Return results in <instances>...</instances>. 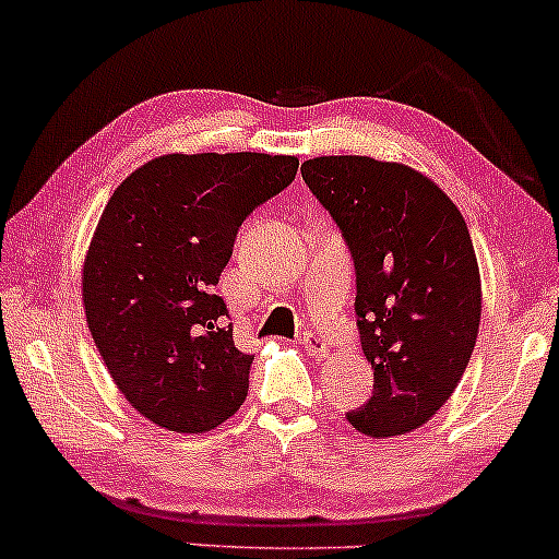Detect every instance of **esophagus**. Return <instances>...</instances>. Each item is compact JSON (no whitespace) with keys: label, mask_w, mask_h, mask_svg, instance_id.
<instances>
[{"label":"esophagus","mask_w":559,"mask_h":559,"mask_svg":"<svg viewBox=\"0 0 559 559\" xmlns=\"http://www.w3.org/2000/svg\"><path fill=\"white\" fill-rule=\"evenodd\" d=\"M301 345H304V348H307L309 353H312V356H317V358H322L324 353H328V348H330L328 337H324L322 332H314V330H307V332H304Z\"/></svg>","instance_id":"34e87169"}]
</instances>
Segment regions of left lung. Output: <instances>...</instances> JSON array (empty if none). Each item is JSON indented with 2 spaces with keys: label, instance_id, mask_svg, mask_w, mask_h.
I'll return each instance as SVG.
<instances>
[{
  "label": "left lung",
  "instance_id": "obj_1",
  "mask_svg": "<svg viewBox=\"0 0 559 559\" xmlns=\"http://www.w3.org/2000/svg\"><path fill=\"white\" fill-rule=\"evenodd\" d=\"M301 178L356 267V324L373 392L345 418L366 436L428 423L475 350L479 267L464 216L436 182L397 162L317 157Z\"/></svg>",
  "mask_w": 559,
  "mask_h": 559
}]
</instances>
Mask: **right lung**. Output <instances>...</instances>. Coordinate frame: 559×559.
<instances>
[{
	"instance_id": "1",
	"label": "right lung",
	"mask_w": 559,
	"mask_h": 559,
	"mask_svg": "<svg viewBox=\"0 0 559 559\" xmlns=\"http://www.w3.org/2000/svg\"><path fill=\"white\" fill-rule=\"evenodd\" d=\"M296 169L255 152L167 154L110 195L84 260V312L118 390L157 426L203 433L245 402L252 356L216 284L245 218Z\"/></svg>"
}]
</instances>
